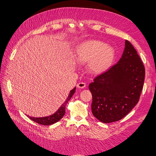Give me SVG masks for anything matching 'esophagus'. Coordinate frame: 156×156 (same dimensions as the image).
Masks as SVG:
<instances>
[{
  "label": "esophagus",
  "instance_id": "esophagus-1",
  "mask_svg": "<svg viewBox=\"0 0 156 156\" xmlns=\"http://www.w3.org/2000/svg\"><path fill=\"white\" fill-rule=\"evenodd\" d=\"M77 87L78 88H84L86 87V83H84V82H79L77 84Z\"/></svg>",
  "mask_w": 156,
  "mask_h": 156
}]
</instances>
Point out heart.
Masks as SVG:
<instances>
[{
    "label": "heart",
    "mask_w": 156,
    "mask_h": 156,
    "mask_svg": "<svg viewBox=\"0 0 156 156\" xmlns=\"http://www.w3.org/2000/svg\"><path fill=\"white\" fill-rule=\"evenodd\" d=\"M115 57V49L105 43L92 39L78 44L75 49V58L79 64L88 62L92 74H101L111 67Z\"/></svg>",
    "instance_id": "obj_1"
}]
</instances>
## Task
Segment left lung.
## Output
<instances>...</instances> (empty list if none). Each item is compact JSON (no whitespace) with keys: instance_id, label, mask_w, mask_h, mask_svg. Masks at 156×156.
<instances>
[{"instance_id":"8db88e82","label":"left lung","mask_w":156,"mask_h":156,"mask_svg":"<svg viewBox=\"0 0 156 156\" xmlns=\"http://www.w3.org/2000/svg\"><path fill=\"white\" fill-rule=\"evenodd\" d=\"M145 73L136 49L126 40L119 61L89 84L92 95V112L94 117L105 123L125 117L140 100Z\"/></svg>"}]
</instances>
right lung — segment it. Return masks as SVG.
I'll return each instance as SVG.
<instances>
[{"instance_id":"right-lung-1","label":"right lung","mask_w":156,"mask_h":156,"mask_svg":"<svg viewBox=\"0 0 156 156\" xmlns=\"http://www.w3.org/2000/svg\"><path fill=\"white\" fill-rule=\"evenodd\" d=\"M76 90V87L73 88L72 90L69 92L68 98H66V101L59 108L58 110L56 111L54 114H53L50 116H48V117H29V118L31 119V120L34 121V122H37V123L43 125H50L52 124L55 123L56 122L59 121L60 119L64 117V115L66 112V106L67 105L68 101L70 100V98L74 94Z\"/></svg>"}]
</instances>
